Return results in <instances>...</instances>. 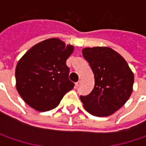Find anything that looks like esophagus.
<instances>
[{
  "label": "esophagus",
  "instance_id": "34e87169",
  "mask_svg": "<svg viewBox=\"0 0 146 146\" xmlns=\"http://www.w3.org/2000/svg\"><path fill=\"white\" fill-rule=\"evenodd\" d=\"M80 84H81V81H80V80H78L77 83H75V87H76V88H78V87L80 85Z\"/></svg>",
  "mask_w": 146,
  "mask_h": 146
}]
</instances>
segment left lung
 I'll return each instance as SVG.
<instances>
[{
  "mask_svg": "<svg viewBox=\"0 0 146 146\" xmlns=\"http://www.w3.org/2000/svg\"><path fill=\"white\" fill-rule=\"evenodd\" d=\"M95 76L91 93L80 96L91 115L107 117L120 109L133 92V73L125 59L109 47H87L82 50Z\"/></svg>",
  "mask_w": 146,
  "mask_h": 146,
  "instance_id": "obj_1",
  "label": "left lung"
}]
</instances>
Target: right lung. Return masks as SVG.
Here are the masks:
<instances>
[{"label":"right lung","mask_w":146,"mask_h":146,"mask_svg":"<svg viewBox=\"0 0 146 146\" xmlns=\"http://www.w3.org/2000/svg\"><path fill=\"white\" fill-rule=\"evenodd\" d=\"M73 50V45L51 38L31 47L18 61L16 88L29 106L39 111L52 110L73 90L66 61Z\"/></svg>","instance_id":"obj_1"}]
</instances>
